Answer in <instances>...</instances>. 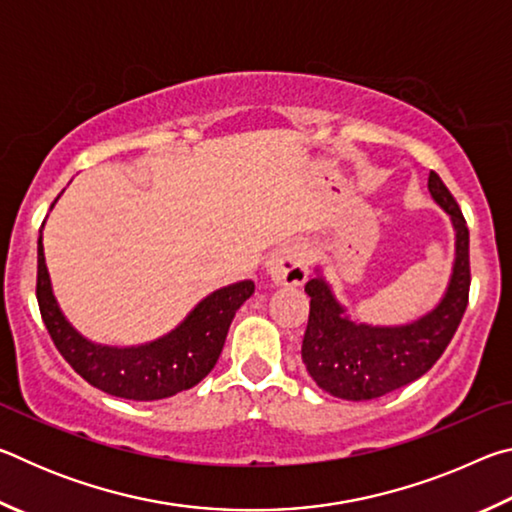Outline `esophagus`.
<instances>
[{
	"mask_svg": "<svg viewBox=\"0 0 512 512\" xmlns=\"http://www.w3.org/2000/svg\"><path fill=\"white\" fill-rule=\"evenodd\" d=\"M307 246L300 241L277 246L266 259V273L282 287H300L307 280Z\"/></svg>",
	"mask_w": 512,
	"mask_h": 512,
	"instance_id": "obj_1",
	"label": "esophagus"
}]
</instances>
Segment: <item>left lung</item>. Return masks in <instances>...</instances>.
I'll return each instance as SVG.
<instances>
[{
  "instance_id": "left-lung-1",
  "label": "left lung",
  "mask_w": 512,
  "mask_h": 512,
  "mask_svg": "<svg viewBox=\"0 0 512 512\" xmlns=\"http://www.w3.org/2000/svg\"><path fill=\"white\" fill-rule=\"evenodd\" d=\"M429 192L452 216L456 228V262L449 289L440 305L404 327L354 325L343 318L323 277L305 284L309 320L302 339V363L316 384L341 400H375L420 379L452 343L470 300V230L456 198L436 171L429 173Z\"/></svg>"
}]
</instances>
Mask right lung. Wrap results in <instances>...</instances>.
<instances>
[{
	"label": "right lung",
	"instance_id": "add662e5",
	"mask_svg": "<svg viewBox=\"0 0 512 512\" xmlns=\"http://www.w3.org/2000/svg\"><path fill=\"white\" fill-rule=\"evenodd\" d=\"M250 280L214 291L180 327L164 339L140 348H101L85 341L60 314L38 241L36 296L40 316L56 350L79 375L99 391L124 400L151 402L196 386L214 368L237 309L253 296Z\"/></svg>",
	"mask_w": 512,
	"mask_h": 512
}]
</instances>
